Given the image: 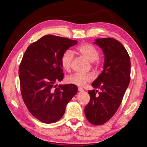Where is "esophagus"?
<instances>
[{
    "mask_svg": "<svg viewBox=\"0 0 147 147\" xmlns=\"http://www.w3.org/2000/svg\"><path fill=\"white\" fill-rule=\"evenodd\" d=\"M78 90L79 91V92H82V91H83V88H81V87H78Z\"/></svg>",
    "mask_w": 147,
    "mask_h": 147,
    "instance_id": "obj_1",
    "label": "esophagus"
}]
</instances>
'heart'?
<instances>
[{
  "instance_id": "b5f03b06",
  "label": "heart",
  "mask_w": 147,
  "mask_h": 147,
  "mask_svg": "<svg viewBox=\"0 0 147 147\" xmlns=\"http://www.w3.org/2000/svg\"><path fill=\"white\" fill-rule=\"evenodd\" d=\"M77 50L83 57L90 62H94L96 67L100 66V61L99 59L100 51L94 45L85 43L77 47ZM74 59V53L70 49H67L62 53L61 58V64L62 68L66 71L70 70ZM94 77L92 74H81L76 73L66 77V82L79 86H83L87 83L92 81Z\"/></svg>"
}]
</instances>
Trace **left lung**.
<instances>
[{
	"label": "left lung",
	"instance_id": "1",
	"mask_svg": "<svg viewBox=\"0 0 147 147\" xmlns=\"http://www.w3.org/2000/svg\"><path fill=\"white\" fill-rule=\"evenodd\" d=\"M105 55L103 70L92 83L98 90H88L90 102L85 107V114L93 125H102L115 114L122 102L130 81V59L126 49L112 38L96 40Z\"/></svg>",
	"mask_w": 147,
	"mask_h": 147
}]
</instances>
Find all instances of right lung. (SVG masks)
<instances>
[{"label":"right lung","mask_w":147,"mask_h":147,"mask_svg":"<svg viewBox=\"0 0 147 147\" xmlns=\"http://www.w3.org/2000/svg\"><path fill=\"white\" fill-rule=\"evenodd\" d=\"M78 43L66 38L45 35L27 47L19 65L23 102L32 116L46 124L61 119L67 103L78 92L72 84L57 85L64 78L61 58Z\"/></svg>","instance_id":"add662e5"}]
</instances>
